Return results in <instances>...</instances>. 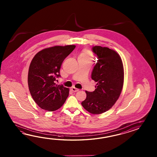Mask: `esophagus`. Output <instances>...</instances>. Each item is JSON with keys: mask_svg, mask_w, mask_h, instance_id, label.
<instances>
[{"mask_svg": "<svg viewBox=\"0 0 157 157\" xmlns=\"http://www.w3.org/2000/svg\"><path fill=\"white\" fill-rule=\"evenodd\" d=\"M71 90H72V91L73 92H77V91H78L79 90L78 89H76V88H75V87H72Z\"/></svg>", "mask_w": 157, "mask_h": 157, "instance_id": "1", "label": "esophagus"}]
</instances>
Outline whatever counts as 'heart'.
I'll return each mask as SVG.
<instances>
[{"mask_svg": "<svg viewBox=\"0 0 157 157\" xmlns=\"http://www.w3.org/2000/svg\"><path fill=\"white\" fill-rule=\"evenodd\" d=\"M93 53L90 50L87 49H84L82 51L79 56V58H82L86 60H91L93 59Z\"/></svg>", "mask_w": 157, "mask_h": 157, "instance_id": "heart-1", "label": "heart"}]
</instances>
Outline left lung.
Here are the masks:
<instances>
[{"mask_svg": "<svg viewBox=\"0 0 157 157\" xmlns=\"http://www.w3.org/2000/svg\"><path fill=\"white\" fill-rule=\"evenodd\" d=\"M92 51L98 60L91 72L97 82L93 92L86 91V98L81 103L92 114H101L110 109L120 95L124 84V68L120 56L107 47L94 46Z\"/></svg>", "mask_w": 157, "mask_h": 157, "instance_id": "obj_1", "label": "left lung"}]
</instances>
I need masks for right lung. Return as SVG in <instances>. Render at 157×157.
Segmentation results:
<instances>
[{
    "label": "right lung",
    "instance_id": "1",
    "mask_svg": "<svg viewBox=\"0 0 157 157\" xmlns=\"http://www.w3.org/2000/svg\"><path fill=\"white\" fill-rule=\"evenodd\" d=\"M73 45L55 46L41 50L30 63L28 85L35 103L44 110L54 111L62 106L69 95V89L56 82L60 77V66L74 50Z\"/></svg>",
    "mask_w": 157,
    "mask_h": 157
}]
</instances>
